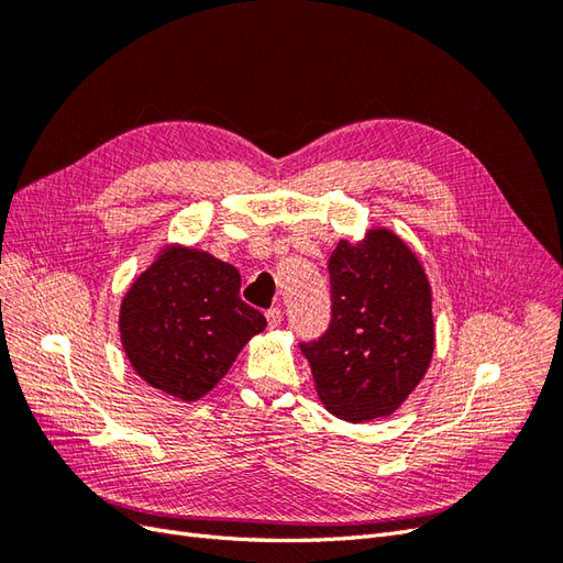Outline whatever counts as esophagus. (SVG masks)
<instances>
[{
  "mask_svg": "<svg viewBox=\"0 0 563 563\" xmlns=\"http://www.w3.org/2000/svg\"><path fill=\"white\" fill-rule=\"evenodd\" d=\"M265 317H267V323H269L272 329L279 327V323H282V310H279V308H269V310L265 312Z\"/></svg>",
  "mask_w": 563,
  "mask_h": 563,
  "instance_id": "1",
  "label": "esophagus"
}]
</instances>
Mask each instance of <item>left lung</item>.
Masks as SVG:
<instances>
[{
  "label": "left lung",
  "instance_id": "8db88e82",
  "mask_svg": "<svg viewBox=\"0 0 563 563\" xmlns=\"http://www.w3.org/2000/svg\"><path fill=\"white\" fill-rule=\"evenodd\" d=\"M331 321L300 343L323 406L364 422L395 413L434 352L432 291L416 253L395 232L340 242L329 261Z\"/></svg>",
  "mask_w": 563,
  "mask_h": 563
}]
</instances>
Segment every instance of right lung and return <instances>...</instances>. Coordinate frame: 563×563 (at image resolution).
<instances>
[{"mask_svg": "<svg viewBox=\"0 0 563 563\" xmlns=\"http://www.w3.org/2000/svg\"><path fill=\"white\" fill-rule=\"evenodd\" d=\"M236 267L174 246L133 282L119 312L131 366L166 395L195 401L225 376L267 321L240 298Z\"/></svg>", "mask_w": 563, "mask_h": 563, "instance_id": "right-lung-1", "label": "right lung"}]
</instances>
